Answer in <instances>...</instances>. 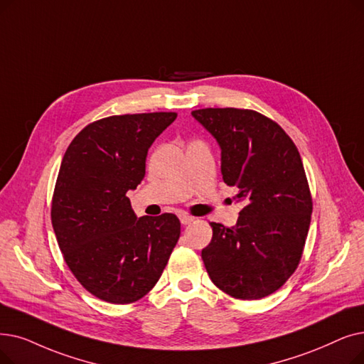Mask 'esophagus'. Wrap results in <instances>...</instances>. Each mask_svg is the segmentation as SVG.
Masks as SVG:
<instances>
[{"mask_svg":"<svg viewBox=\"0 0 364 364\" xmlns=\"http://www.w3.org/2000/svg\"><path fill=\"white\" fill-rule=\"evenodd\" d=\"M180 221H181V225H191L192 221H195V217L183 213V214H180Z\"/></svg>","mask_w":364,"mask_h":364,"instance_id":"34e87169","label":"esophagus"}]
</instances>
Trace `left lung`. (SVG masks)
I'll return each instance as SVG.
<instances>
[{"instance_id":"8db88e82","label":"left lung","mask_w":364,"mask_h":364,"mask_svg":"<svg viewBox=\"0 0 364 364\" xmlns=\"http://www.w3.org/2000/svg\"><path fill=\"white\" fill-rule=\"evenodd\" d=\"M192 116L221 149V173L245 200L238 223H210L202 250L211 281L226 294L256 300L297 269L311 223L312 196L293 139L272 119L245 108H202Z\"/></svg>"}]
</instances>
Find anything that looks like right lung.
I'll return each instance as SVG.
<instances>
[{
	"label": "right lung",
	"instance_id": "obj_1",
	"mask_svg": "<svg viewBox=\"0 0 364 364\" xmlns=\"http://www.w3.org/2000/svg\"><path fill=\"white\" fill-rule=\"evenodd\" d=\"M176 117L161 112L92 122L62 159L50 210L58 245L77 281L108 304L146 296L180 238L176 214L136 218L126 196L146 176L153 141Z\"/></svg>",
	"mask_w": 364,
	"mask_h": 364
}]
</instances>
